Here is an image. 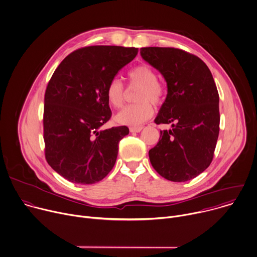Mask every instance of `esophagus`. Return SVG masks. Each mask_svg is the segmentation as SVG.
Instances as JSON below:
<instances>
[{
    "label": "esophagus",
    "mask_w": 257,
    "mask_h": 257,
    "mask_svg": "<svg viewBox=\"0 0 257 257\" xmlns=\"http://www.w3.org/2000/svg\"><path fill=\"white\" fill-rule=\"evenodd\" d=\"M143 130L142 126H131L130 132L131 133H140Z\"/></svg>",
    "instance_id": "obj_1"
}]
</instances>
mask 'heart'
Instances as JSON below:
<instances>
[{"mask_svg":"<svg viewBox=\"0 0 257 257\" xmlns=\"http://www.w3.org/2000/svg\"><path fill=\"white\" fill-rule=\"evenodd\" d=\"M128 79L132 84L141 85L138 94L140 102L123 107L114 116L117 123L126 125H140L148 120L154 112L153 105L159 104L164 98V88L158 82L156 71L147 64H141L128 72ZM105 97L108 104L114 108L122 105L124 100V86L117 77L112 78L105 89Z\"/></svg>","mask_w":257,"mask_h":257,"instance_id":"1","label":"heart"}]
</instances>
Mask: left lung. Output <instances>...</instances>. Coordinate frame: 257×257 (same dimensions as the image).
Segmentation results:
<instances>
[{"mask_svg": "<svg viewBox=\"0 0 257 257\" xmlns=\"http://www.w3.org/2000/svg\"><path fill=\"white\" fill-rule=\"evenodd\" d=\"M141 55L167 82L155 122L173 123L149 151L151 164L169 181H189L210 166L218 140L219 94L213 76L199 57L181 49L145 47Z\"/></svg>", "mask_w": 257, "mask_h": 257, "instance_id": "1", "label": "left lung"}]
</instances>
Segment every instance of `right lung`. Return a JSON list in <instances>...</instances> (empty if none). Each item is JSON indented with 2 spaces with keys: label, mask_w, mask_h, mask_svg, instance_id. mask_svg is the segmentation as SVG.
Returning a JSON list of instances; mask_svg holds the SVG:
<instances>
[{
  "label": "right lung",
  "mask_w": 257,
  "mask_h": 257,
  "mask_svg": "<svg viewBox=\"0 0 257 257\" xmlns=\"http://www.w3.org/2000/svg\"><path fill=\"white\" fill-rule=\"evenodd\" d=\"M135 47L88 46L70 53L54 71L44 97L45 158L66 180L101 181L113 168L125 125L102 130L111 110L108 82L138 54Z\"/></svg>",
  "instance_id": "obj_1"
}]
</instances>
